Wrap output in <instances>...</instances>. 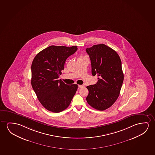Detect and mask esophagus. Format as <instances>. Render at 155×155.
<instances>
[{"label":"esophagus","instance_id":"1","mask_svg":"<svg viewBox=\"0 0 155 155\" xmlns=\"http://www.w3.org/2000/svg\"><path fill=\"white\" fill-rule=\"evenodd\" d=\"M85 87V86L84 85H79L78 87L79 88H83Z\"/></svg>","mask_w":155,"mask_h":155}]
</instances>
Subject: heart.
Segmentation results:
<instances>
[{
	"instance_id": "obj_1",
	"label": "heart",
	"mask_w": 155,
	"mask_h": 155,
	"mask_svg": "<svg viewBox=\"0 0 155 155\" xmlns=\"http://www.w3.org/2000/svg\"><path fill=\"white\" fill-rule=\"evenodd\" d=\"M81 57H83V56H80V57H79V58H81Z\"/></svg>"
}]
</instances>
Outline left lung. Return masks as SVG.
Masks as SVG:
<instances>
[{"label":"left lung","mask_w":155,"mask_h":155,"mask_svg":"<svg viewBox=\"0 0 155 155\" xmlns=\"http://www.w3.org/2000/svg\"><path fill=\"white\" fill-rule=\"evenodd\" d=\"M91 62L92 74L97 82L87 86V103L97 110L103 111L111 106L119 97L124 81L121 60L117 52L101 44L86 49Z\"/></svg>","instance_id":"left-lung-1"}]
</instances>
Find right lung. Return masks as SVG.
Wrapping results in <instances>:
<instances>
[{
	"instance_id": "1",
	"label": "right lung",
	"mask_w": 155,
	"mask_h": 155,
	"mask_svg": "<svg viewBox=\"0 0 155 155\" xmlns=\"http://www.w3.org/2000/svg\"><path fill=\"white\" fill-rule=\"evenodd\" d=\"M77 47L52 45L38 53L32 61V87L42 106L49 111L65 110L77 90V84L68 85L58 80L65 61L76 52Z\"/></svg>"
}]
</instances>
